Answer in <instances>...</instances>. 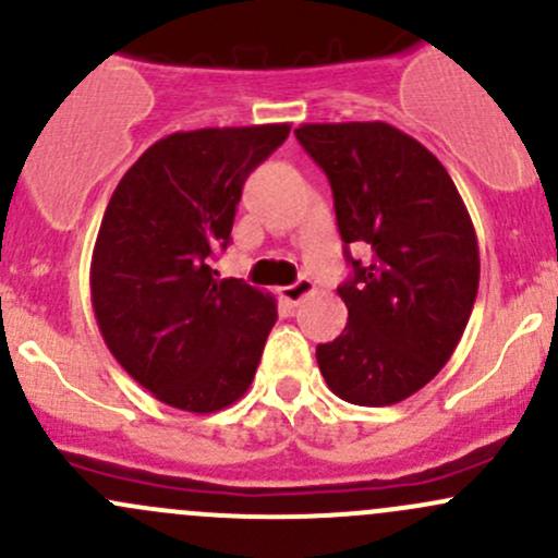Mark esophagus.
Masks as SVG:
<instances>
[{"instance_id":"34e87169","label":"esophagus","mask_w":558,"mask_h":558,"mask_svg":"<svg viewBox=\"0 0 558 558\" xmlns=\"http://www.w3.org/2000/svg\"><path fill=\"white\" fill-rule=\"evenodd\" d=\"M313 280L311 278H300L296 280V283H291V286H283V289L278 291L280 294V300H286L289 302V305H296V302L300 300H305L307 294H313Z\"/></svg>"}]
</instances>
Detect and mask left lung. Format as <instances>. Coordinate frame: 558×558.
I'll use <instances>...</instances> for the list:
<instances>
[{
    "mask_svg": "<svg viewBox=\"0 0 558 558\" xmlns=\"http://www.w3.org/2000/svg\"><path fill=\"white\" fill-rule=\"evenodd\" d=\"M302 148L326 172L345 245L369 264L337 289L348 326L315 348L340 399L384 408L413 397L459 345L481 280L472 218L451 174L418 140L384 121L302 123Z\"/></svg>",
    "mask_w": 558,
    "mask_h": 558,
    "instance_id": "obj_1",
    "label": "left lung"
}]
</instances>
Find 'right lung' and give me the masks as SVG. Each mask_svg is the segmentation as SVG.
Instances as JSON below:
<instances>
[{
    "instance_id": "1",
    "label": "right lung",
    "mask_w": 558,
    "mask_h": 558,
    "mask_svg": "<svg viewBox=\"0 0 558 558\" xmlns=\"http://www.w3.org/2000/svg\"><path fill=\"white\" fill-rule=\"evenodd\" d=\"M289 123L174 132L112 191L92 256V305L105 345L159 402L216 413L253 384L275 296L218 278L245 178Z\"/></svg>"
}]
</instances>
